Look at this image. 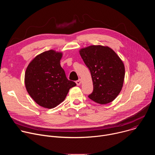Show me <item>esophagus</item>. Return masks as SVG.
I'll list each match as a JSON object with an SVG mask.
<instances>
[{"instance_id":"34e87169","label":"esophagus","mask_w":155,"mask_h":155,"mask_svg":"<svg viewBox=\"0 0 155 155\" xmlns=\"http://www.w3.org/2000/svg\"><path fill=\"white\" fill-rule=\"evenodd\" d=\"M81 79H79V80H78L77 81H76V84H77L78 86L80 85V84H81Z\"/></svg>"}]
</instances>
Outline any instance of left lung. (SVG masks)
<instances>
[{
    "label": "left lung",
    "instance_id": "1",
    "mask_svg": "<svg viewBox=\"0 0 155 155\" xmlns=\"http://www.w3.org/2000/svg\"><path fill=\"white\" fill-rule=\"evenodd\" d=\"M79 52L93 80V91L88 97L100 104L112 102L121 91L124 79V65L120 58L107 46L91 45Z\"/></svg>",
    "mask_w": 155,
    "mask_h": 155
}]
</instances>
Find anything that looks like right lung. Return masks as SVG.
<instances>
[{
	"instance_id": "add662e5",
	"label": "right lung",
	"mask_w": 155,
	"mask_h": 155,
	"mask_svg": "<svg viewBox=\"0 0 155 155\" xmlns=\"http://www.w3.org/2000/svg\"><path fill=\"white\" fill-rule=\"evenodd\" d=\"M62 53L50 50L36 56L29 64L25 75L26 90L40 106L56 107L77 84L69 80L60 65Z\"/></svg>"
}]
</instances>
